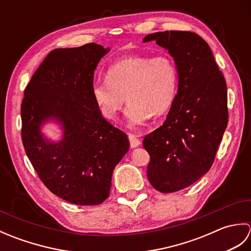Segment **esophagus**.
I'll list each match as a JSON object with an SVG mask.
<instances>
[{"label":"esophagus","instance_id":"obj_1","mask_svg":"<svg viewBox=\"0 0 251 251\" xmlns=\"http://www.w3.org/2000/svg\"><path fill=\"white\" fill-rule=\"evenodd\" d=\"M128 139H129V143H130V147L134 149L139 147L141 145V141L138 139V137L134 134H128Z\"/></svg>","mask_w":251,"mask_h":251}]
</instances>
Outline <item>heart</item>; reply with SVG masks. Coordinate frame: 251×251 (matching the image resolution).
I'll return each instance as SVG.
<instances>
[{
    "instance_id": "1",
    "label": "heart",
    "mask_w": 251,
    "mask_h": 251,
    "mask_svg": "<svg viewBox=\"0 0 251 251\" xmlns=\"http://www.w3.org/2000/svg\"><path fill=\"white\" fill-rule=\"evenodd\" d=\"M178 88V71L166 55L129 57L113 63L106 77H95L92 95L100 113L113 120L129 101L125 115L130 127L145 125L172 106Z\"/></svg>"
}]
</instances>
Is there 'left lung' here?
Masks as SVG:
<instances>
[{"label":"left lung","instance_id":"left-lung-1","mask_svg":"<svg viewBox=\"0 0 251 251\" xmlns=\"http://www.w3.org/2000/svg\"><path fill=\"white\" fill-rule=\"evenodd\" d=\"M174 58L178 90L166 121L143 139L148 179L162 193L180 191L210 169L227 125V92L209 45L193 32L147 35Z\"/></svg>","mask_w":251,"mask_h":251}]
</instances>
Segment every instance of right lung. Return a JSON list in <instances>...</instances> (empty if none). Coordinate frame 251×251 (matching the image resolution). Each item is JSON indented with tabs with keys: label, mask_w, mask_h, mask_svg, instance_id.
Returning <instances> with one entry per match:
<instances>
[{
	"label": "right lung",
	"mask_w": 251,
	"mask_h": 251,
	"mask_svg": "<svg viewBox=\"0 0 251 251\" xmlns=\"http://www.w3.org/2000/svg\"><path fill=\"white\" fill-rule=\"evenodd\" d=\"M109 50L96 43L51 50L26 85L21 103L26 156L47 189L72 204L104 201L113 170L129 149L125 132L104 119L92 95L95 70ZM50 120L61 126L60 141L41 132Z\"/></svg>",
	"instance_id": "1"
}]
</instances>
